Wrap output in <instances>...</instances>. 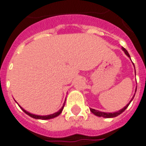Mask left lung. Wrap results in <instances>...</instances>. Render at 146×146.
Listing matches in <instances>:
<instances>
[{
  "mask_svg": "<svg viewBox=\"0 0 146 146\" xmlns=\"http://www.w3.org/2000/svg\"><path fill=\"white\" fill-rule=\"evenodd\" d=\"M122 50L124 51V53L127 55V56L129 57V58H131L130 57V54H129L128 52L125 49V48H124V47H122ZM136 91H137V89H136ZM135 95V94H134ZM133 98L134 97H133V98L131 99V100L130 101V103H129L127 105H126V106H124L123 109H121V110H120L119 111H118V112H100V111H98V110H94V109H90V110H91V112L93 113V114H94L95 115L97 116H99V117H104V118H114V117H116V116L119 115L120 114H121L123 112H124V110H126L127 108V106H129V104H131V102L132 101V100L133 99Z\"/></svg>",
  "mask_w": 146,
  "mask_h": 146,
  "instance_id": "8db88e82",
  "label": "left lung"
}]
</instances>
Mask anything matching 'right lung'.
<instances>
[{
	"instance_id": "obj_1",
	"label": "right lung",
	"mask_w": 146,
	"mask_h": 146,
	"mask_svg": "<svg viewBox=\"0 0 146 146\" xmlns=\"http://www.w3.org/2000/svg\"><path fill=\"white\" fill-rule=\"evenodd\" d=\"M64 104H64V105H63V106L61 107V109L59 111H58L57 112H54V114H52V115H34V114H31V113H30V112H27L26 110H25L22 107H21V106L19 105V106H20V108L22 109V110H23L24 112H25L26 114L28 115L29 116H31V117H32V118H36V119H42V120H47V119H51V118H55V117H57V116H58L59 115L61 114V112H62L63 109H64Z\"/></svg>"
}]
</instances>
